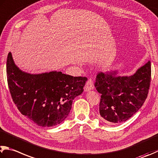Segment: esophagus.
<instances>
[{
    "instance_id": "obj_1",
    "label": "esophagus",
    "mask_w": 158,
    "mask_h": 158,
    "mask_svg": "<svg viewBox=\"0 0 158 158\" xmlns=\"http://www.w3.org/2000/svg\"><path fill=\"white\" fill-rule=\"evenodd\" d=\"M93 88H94V85H93V80H92L91 79H89L84 87V91H85V92L90 91V90H93Z\"/></svg>"
}]
</instances>
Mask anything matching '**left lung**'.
I'll use <instances>...</instances> for the list:
<instances>
[{
	"mask_svg": "<svg viewBox=\"0 0 158 158\" xmlns=\"http://www.w3.org/2000/svg\"><path fill=\"white\" fill-rule=\"evenodd\" d=\"M151 75L150 61L131 76H119L117 70L97 74L94 85L102 94L99 114L103 121L120 124L136 113L147 97Z\"/></svg>",
	"mask_w": 158,
	"mask_h": 158,
	"instance_id": "1",
	"label": "left lung"
}]
</instances>
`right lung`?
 I'll use <instances>...</instances> for the list:
<instances>
[{"instance_id":"add662e5","label":"right lung","mask_w":158,"mask_h":158,"mask_svg":"<svg viewBox=\"0 0 158 158\" xmlns=\"http://www.w3.org/2000/svg\"><path fill=\"white\" fill-rule=\"evenodd\" d=\"M7 77L11 97L19 111L38 126L51 127L66 119L73 99L84 90L86 77L61 72L30 74L19 69L11 53L7 59Z\"/></svg>"}]
</instances>
